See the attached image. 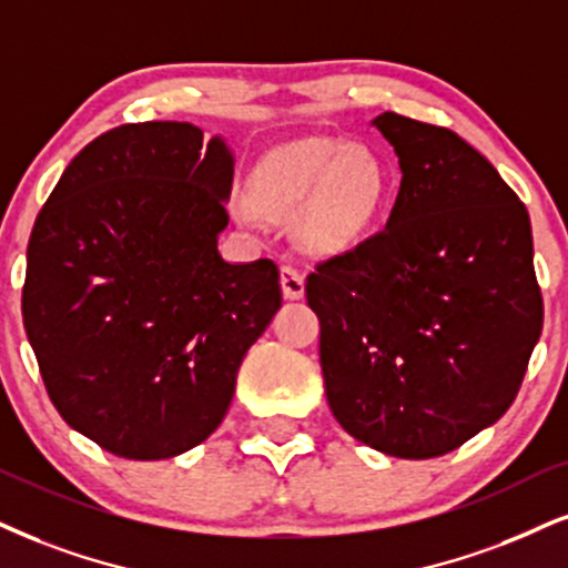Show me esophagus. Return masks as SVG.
<instances>
[{
    "label": "esophagus",
    "instance_id": "34e87169",
    "mask_svg": "<svg viewBox=\"0 0 568 568\" xmlns=\"http://www.w3.org/2000/svg\"><path fill=\"white\" fill-rule=\"evenodd\" d=\"M282 292L286 300H300L305 295V276L295 265H282Z\"/></svg>",
    "mask_w": 568,
    "mask_h": 568
}]
</instances>
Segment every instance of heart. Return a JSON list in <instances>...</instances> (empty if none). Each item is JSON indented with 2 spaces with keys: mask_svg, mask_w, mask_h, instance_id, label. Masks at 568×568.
Listing matches in <instances>:
<instances>
[{
  "mask_svg": "<svg viewBox=\"0 0 568 568\" xmlns=\"http://www.w3.org/2000/svg\"><path fill=\"white\" fill-rule=\"evenodd\" d=\"M387 192V173L363 146L307 136L282 144L255 165L250 194L236 197V215L250 226L261 219L292 223L307 250L332 255L353 244Z\"/></svg>",
  "mask_w": 568,
  "mask_h": 568,
  "instance_id": "b5f03b06",
  "label": "heart"
}]
</instances>
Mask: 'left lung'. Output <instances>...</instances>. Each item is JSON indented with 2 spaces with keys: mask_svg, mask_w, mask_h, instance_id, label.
<instances>
[{
  "mask_svg": "<svg viewBox=\"0 0 568 568\" xmlns=\"http://www.w3.org/2000/svg\"><path fill=\"white\" fill-rule=\"evenodd\" d=\"M400 160L387 229L316 265L326 400L342 429L395 458H437L495 424L542 332L524 202L443 125L374 118Z\"/></svg>",
  "mask_w": 568,
  "mask_h": 568,
  "instance_id": "left-lung-1",
  "label": "left lung"
}]
</instances>
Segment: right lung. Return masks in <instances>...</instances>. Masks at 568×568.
<instances>
[{"instance_id": "add662e5", "label": "right lung", "mask_w": 568, "mask_h": 568, "mask_svg": "<svg viewBox=\"0 0 568 568\" xmlns=\"http://www.w3.org/2000/svg\"><path fill=\"white\" fill-rule=\"evenodd\" d=\"M234 158L192 123H125L70 160L28 242L23 326L49 400L102 450L163 460L219 429L282 307L268 257L226 263Z\"/></svg>"}]
</instances>
